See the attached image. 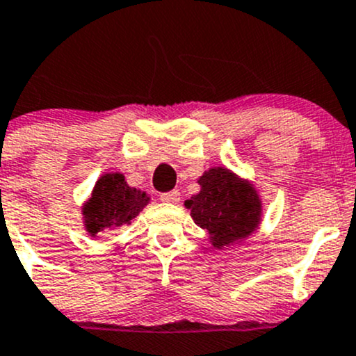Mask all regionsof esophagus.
<instances>
[{
	"label": "esophagus",
	"mask_w": 356,
	"mask_h": 356,
	"mask_svg": "<svg viewBox=\"0 0 356 356\" xmlns=\"http://www.w3.org/2000/svg\"><path fill=\"white\" fill-rule=\"evenodd\" d=\"M160 199L163 202H172V204H177L181 201V193L179 191H170V193H163L160 194Z\"/></svg>",
	"instance_id": "34e87169"
}]
</instances>
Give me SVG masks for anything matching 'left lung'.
<instances>
[{"label":"left lung","mask_w":356,"mask_h":356,"mask_svg":"<svg viewBox=\"0 0 356 356\" xmlns=\"http://www.w3.org/2000/svg\"><path fill=\"white\" fill-rule=\"evenodd\" d=\"M201 191L186 201L194 222L206 229L214 248L240 243L259 228L261 201L253 184L226 167H213L197 179Z\"/></svg>","instance_id":"left-lung-1"}]
</instances>
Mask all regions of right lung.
Segmentation results:
<instances>
[{"label":"right lung","mask_w":356,"mask_h":356,"mask_svg":"<svg viewBox=\"0 0 356 356\" xmlns=\"http://www.w3.org/2000/svg\"><path fill=\"white\" fill-rule=\"evenodd\" d=\"M150 201L147 193L130 187L123 174H104L97 179L91 197L84 202L86 232L96 236L103 229L130 225Z\"/></svg>","instance_id":"add662e5"}]
</instances>
